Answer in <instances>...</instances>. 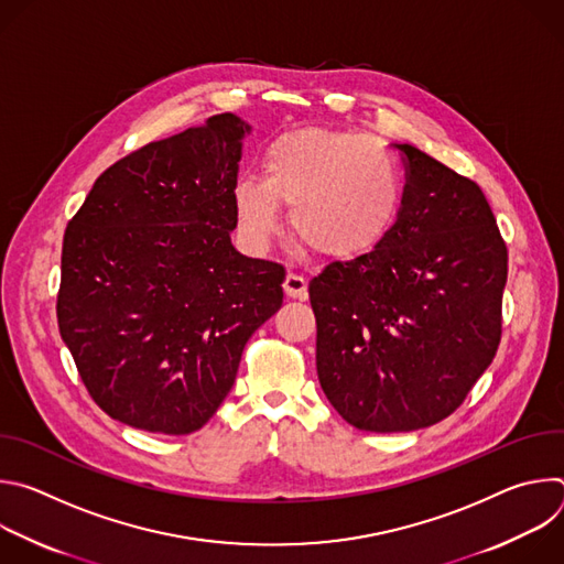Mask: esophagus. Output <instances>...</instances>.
<instances>
[{"label": "esophagus", "mask_w": 564, "mask_h": 564, "mask_svg": "<svg viewBox=\"0 0 564 564\" xmlns=\"http://www.w3.org/2000/svg\"><path fill=\"white\" fill-rule=\"evenodd\" d=\"M283 290L290 299H305L307 296V281L301 274L290 272L283 281Z\"/></svg>", "instance_id": "obj_1"}]
</instances>
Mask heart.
Returning <instances> with one entry per match:
<instances>
[{"label":"heart","instance_id":"b5f03b06","mask_svg":"<svg viewBox=\"0 0 564 564\" xmlns=\"http://www.w3.org/2000/svg\"><path fill=\"white\" fill-rule=\"evenodd\" d=\"M401 200L399 170L372 135L303 127L279 135L263 155V181L234 185V212L246 240L263 250L290 207V227L318 257L352 259L390 229Z\"/></svg>","mask_w":564,"mask_h":564}]
</instances>
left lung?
Masks as SVG:
<instances>
[{
	"mask_svg": "<svg viewBox=\"0 0 564 564\" xmlns=\"http://www.w3.org/2000/svg\"><path fill=\"white\" fill-rule=\"evenodd\" d=\"M394 225L310 281L316 375L355 429L409 433L448 417L500 346L509 254L489 200L413 144Z\"/></svg>",
	"mask_w": 564,
	"mask_h": 564,
	"instance_id": "1",
	"label": "left lung"
}]
</instances>
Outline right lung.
<instances>
[{"label": "right lung", "instance_id": "obj_1", "mask_svg": "<svg viewBox=\"0 0 564 564\" xmlns=\"http://www.w3.org/2000/svg\"><path fill=\"white\" fill-rule=\"evenodd\" d=\"M250 131L218 113L149 142L100 174L68 220L59 335L96 404L127 426L203 429L248 339L283 303L285 270L229 238Z\"/></svg>", "mask_w": 564, "mask_h": 564}]
</instances>
